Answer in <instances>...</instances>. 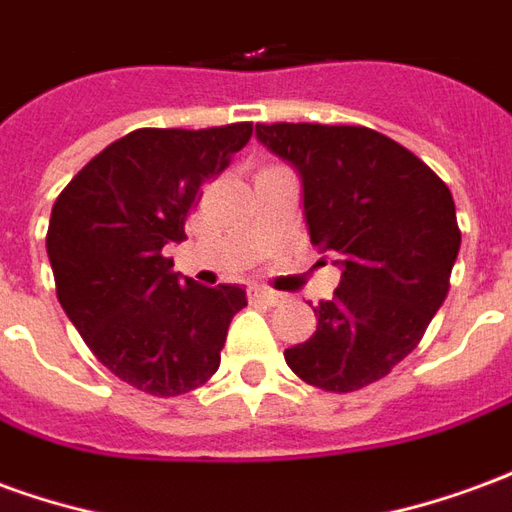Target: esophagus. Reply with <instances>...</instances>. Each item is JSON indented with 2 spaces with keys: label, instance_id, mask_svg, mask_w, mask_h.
Masks as SVG:
<instances>
[{
  "label": "esophagus",
  "instance_id": "34e87169",
  "mask_svg": "<svg viewBox=\"0 0 512 512\" xmlns=\"http://www.w3.org/2000/svg\"><path fill=\"white\" fill-rule=\"evenodd\" d=\"M249 299L257 301V304H268V307H274V304H279V299H282V293L255 285V288H249Z\"/></svg>",
  "mask_w": 512,
  "mask_h": 512
}]
</instances>
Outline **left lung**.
<instances>
[{
	"label": "left lung",
	"mask_w": 512,
	"mask_h": 512,
	"mask_svg": "<svg viewBox=\"0 0 512 512\" xmlns=\"http://www.w3.org/2000/svg\"><path fill=\"white\" fill-rule=\"evenodd\" d=\"M255 134L296 167L310 241L343 271L315 307V334L285 362L326 392L362 389L417 348L447 299L461 249L450 189L373 128L260 123Z\"/></svg>",
	"instance_id": "8db88e82"
}]
</instances>
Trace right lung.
Masks as SVG:
<instances>
[{
	"instance_id": "obj_1",
	"label": "right lung",
	"mask_w": 512,
	"mask_h": 512,
	"mask_svg": "<svg viewBox=\"0 0 512 512\" xmlns=\"http://www.w3.org/2000/svg\"><path fill=\"white\" fill-rule=\"evenodd\" d=\"M249 136L252 123L136 128L101 150L51 208L46 252L62 310L98 362L147 395L205 384L246 307L238 285L180 279L164 246L186 238L202 186Z\"/></svg>"
}]
</instances>
